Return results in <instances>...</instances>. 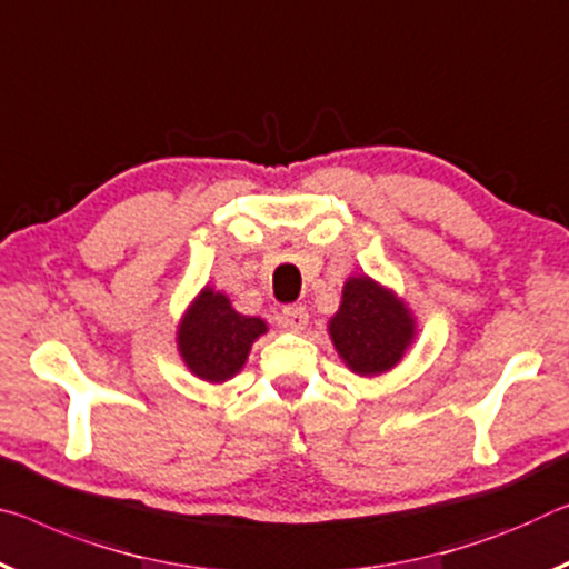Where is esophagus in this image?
I'll return each mask as SVG.
<instances>
[{
  "mask_svg": "<svg viewBox=\"0 0 569 569\" xmlns=\"http://www.w3.org/2000/svg\"><path fill=\"white\" fill-rule=\"evenodd\" d=\"M278 323L288 331H303L309 327V311H306L303 306H286L281 317H278Z\"/></svg>",
  "mask_w": 569,
  "mask_h": 569,
  "instance_id": "esophagus-1",
  "label": "esophagus"
}]
</instances>
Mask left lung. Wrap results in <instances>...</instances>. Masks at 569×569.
Masks as SVG:
<instances>
[{"label": "left lung", "instance_id": "obj_1", "mask_svg": "<svg viewBox=\"0 0 569 569\" xmlns=\"http://www.w3.org/2000/svg\"><path fill=\"white\" fill-rule=\"evenodd\" d=\"M333 349L355 375L377 377L400 362L415 339V319L390 288L351 276L329 321Z\"/></svg>", "mask_w": 569, "mask_h": 569}]
</instances>
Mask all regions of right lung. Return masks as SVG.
<instances>
[{"label": "right lung", "mask_w": 569, "mask_h": 569, "mask_svg": "<svg viewBox=\"0 0 569 569\" xmlns=\"http://www.w3.org/2000/svg\"><path fill=\"white\" fill-rule=\"evenodd\" d=\"M266 331L263 319L242 317L232 309L228 296L202 288L179 321L177 347L189 372L220 385L240 372L252 341Z\"/></svg>", "instance_id": "right-lung-1"}]
</instances>
